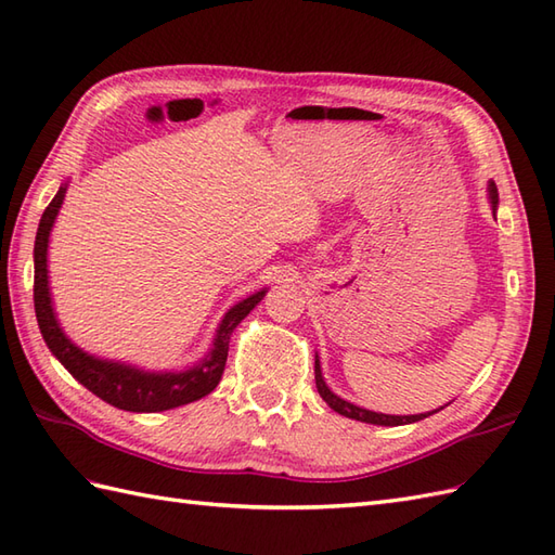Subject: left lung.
Segmentation results:
<instances>
[{
  "mask_svg": "<svg viewBox=\"0 0 555 555\" xmlns=\"http://www.w3.org/2000/svg\"><path fill=\"white\" fill-rule=\"evenodd\" d=\"M487 198H489V205H492V212L496 215V208H499V191H496V184L489 182L487 184ZM314 380H317V390L321 395V399L333 409L338 411L340 416L345 418H354V421H362V423H373V425H406V423H416V421H423L428 418L433 414H437L440 409L435 411H425V414H411V416H392V414H378V411H369V409H362L357 406L352 402H347V399L338 397L336 392H333L324 376H321V364H319V354L314 357Z\"/></svg>",
  "mask_w": 555,
  "mask_h": 555,
  "instance_id": "left-lung-1",
  "label": "left lung"
}]
</instances>
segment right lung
Masks as SVG:
<instances>
[{
	"label": "right lung",
	"mask_w": 555,
	"mask_h": 555,
	"mask_svg": "<svg viewBox=\"0 0 555 555\" xmlns=\"http://www.w3.org/2000/svg\"><path fill=\"white\" fill-rule=\"evenodd\" d=\"M66 191L68 182H63L56 191V196L47 205V210L40 219V227H37L33 253L35 314L51 354H54L59 362L68 369L70 376L77 383H82L89 392H94L103 402H108L122 411L153 414V411H167L210 395L219 385V380H222L231 333H234L241 321L253 312L255 305L264 298L267 288L248 295L246 300H241L231 309H227V314L219 321V326L215 331L208 354L198 359L193 366L179 371H149L134 364L115 362V359L89 354L80 345H75L66 336V331L61 328L49 288V236L51 229H54L63 198H66Z\"/></svg>",
	"instance_id": "right-lung-1"
}]
</instances>
